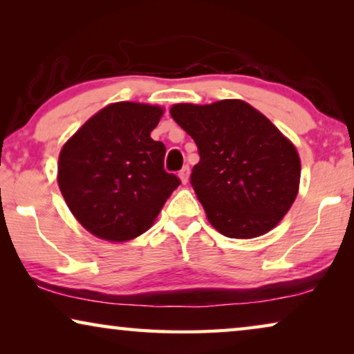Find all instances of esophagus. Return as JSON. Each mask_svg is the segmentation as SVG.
<instances>
[{
	"instance_id": "esophagus-1",
	"label": "esophagus",
	"mask_w": 354,
	"mask_h": 354,
	"mask_svg": "<svg viewBox=\"0 0 354 354\" xmlns=\"http://www.w3.org/2000/svg\"><path fill=\"white\" fill-rule=\"evenodd\" d=\"M178 177H180L182 183H187L188 182V177H190V167L188 166H183L182 171L178 172Z\"/></svg>"
}]
</instances>
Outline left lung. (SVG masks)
<instances>
[{
    "mask_svg": "<svg viewBox=\"0 0 354 354\" xmlns=\"http://www.w3.org/2000/svg\"><path fill=\"white\" fill-rule=\"evenodd\" d=\"M171 115L198 147L190 183L211 225L230 239L274 229L298 195L301 162L293 143L241 100L174 104Z\"/></svg>",
    "mask_w": 354,
    "mask_h": 354,
    "instance_id": "left-lung-1",
    "label": "left lung"
}]
</instances>
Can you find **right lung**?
Returning a JSON list of instances; mask_svg holds the SVG:
<instances>
[{
  "mask_svg": "<svg viewBox=\"0 0 354 354\" xmlns=\"http://www.w3.org/2000/svg\"><path fill=\"white\" fill-rule=\"evenodd\" d=\"M159 106L120 101L90 118L62 147L57 183L90 234L125 241L147 232L180 178L164 171L166 147L151 130Z\"/></svg>",
  "mask_w": 354,
  "mask_h": 354,
  "instance_id": "obj_1",
  "label": "right lung"
}]
</instances>
